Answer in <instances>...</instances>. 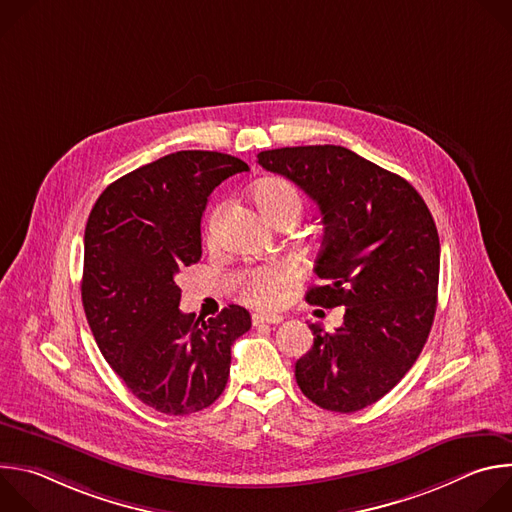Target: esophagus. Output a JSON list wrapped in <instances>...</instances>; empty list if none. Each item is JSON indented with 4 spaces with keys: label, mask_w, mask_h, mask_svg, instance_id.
I'll return each mask as SVG.
<instances>
[{
    "label": "esophagus",
    "mask_w": 512,
    "mask_h": 512,
    "mask_svg": "<svg viewBox=\"0 0 512 512\" xmlns=\"http://www.w3.org/2000/svg\"><path fill=\"white\" fill-rule=\"evenodd\" d=\"M283 318L281 316H273V314H255L253 316V326H263V324H281Z\"/></svg>",
    "instance_id": "34e87169"
}]
</instances>
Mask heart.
<instances>
[{"instance_id":"b5f03b06","label":"heart","mask_w":512,"mask_h":512,"mask_svg":"<svg viewBox=\"0 0 512 512\" xmlns=\"http://www.w3.org/2000/svg\"><path fill=\"white\" fill-rule=\"evenodd\" d=\"M251 196L259 208V212L267 218L271 225L285 221L296 223V218L302 214L304 198L300 190L285 178L267 176L253 184ZM214 218L208 223V235H212ZM300 277V269L294 261L273 259L255 267H249L243 275V296L245 300L261 310L277 308L287 289L294 285Z\"/></svg>"}]
</instances>
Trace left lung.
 I'll return each mask as SVG.
<instances>
[{
  "label": "left lung",
  "instance_id": "obj_1",
  "mask_svg": "<svg viewBox=\"0 0 512 512\" xmlns=\"http://www.w3.org/2000/svg\"><path fill=\"white\" fill-rule=\"evenodd\" d=\"M257 162L298 184L322 212L324 241L306 302L344 306L334 332L310 324L314 346L296 362L302 393L354 413L385 397L429 336L440 281V237L419 192L342 145L267 150Z\"/></svg>",
  "mask_w": 512,
  "mask_h": 512
}]
</instances>
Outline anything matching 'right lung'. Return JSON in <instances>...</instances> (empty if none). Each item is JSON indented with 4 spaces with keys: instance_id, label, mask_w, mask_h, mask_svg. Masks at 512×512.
<instances>
[{
    "instance_id": "right-lung-1",
    "label": "right lung",
    "mask_w": 512,
    "mask_h": 512,
    "mask_svg": "<svg viewBox=\"0 0 512 512\" xmlns=\"http://www.w3.org/2000/svg\"><path fill=\"white\" fill-rule=\"evenodd\" d=\"M249 166L229 154L176 152L109 184L85 229L81 296L109 367L148 407L190 415L227 387L231 346L251 328L231 304L216 318L178 310L176 275L200 261L210 192Z\"/></svg>"
}]
</instances>
